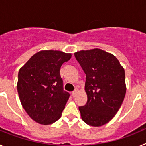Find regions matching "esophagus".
I'll return each instance as SVG.
<instances>
[{
	"label": "esophagus",
	"mask_w": 146,
	"mask_h": 146,
	"mask_svg": "<svg viewBox=\"0 0 146 146\" xmlns=\"http://www.w3.org/2000/svg\"><path fill=\"white\" fill-rule=\"evenodd\" d=\"M77 88H75V89H74V91H72V96H75L76 94H77Z\"/></svg>",
	"instance_id": "esophagus-1"
}]
</instances>
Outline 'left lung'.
<instances>
[{
  "instance_id": "8db88e82",
  "label": "left lung",
  "mask_w": 146,
  "mask_h": 146,
  "mask_svg": "<svg viewBox=\"0 0 146 146\" xmlns=\"http://www.w3.org/2000/svg\"><path fill=\"white\" fill-rule=\"evenodd\" d=\"M86 75L88 101L79 107L82 121L92 126L108 123L118 111L126 94L125 71L115 56L100 49L74 53Z\"/></svg>"
}]
</instances>
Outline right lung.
I'll return each instance as SVG.
<instances>
[{"mask_svg":"<svg viewBox=\"0 0 146 146\" xmlns=\"http://www.w3.org/2000/svg\"><path fill=\"white\" fill-rule=\"evenodd\" d=\"M72 54L42 50L34 54L18 73L17 92L28 115L40 124L60 118L70 94L64 90L60 69Z\"/></svg>","mask_w":146,"mask_h":146,"instance_id":"1","label":"right lung"}]
</instances>
